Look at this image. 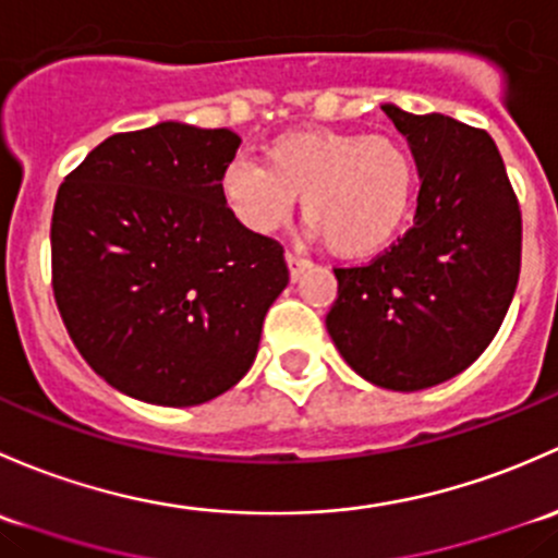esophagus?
Instances as JSON below:
<instances>
[{"label":"esophagus","instance_id":"esophagus-1","mask_svg":"<svg viewBox=\"0 0 558 558\" xmlns=\"http://www.w3.org/2000/svg\"><path fill=\"white\" fill-rule=\"evenodd\" d=\"M287 268H290V279L292 281H298L303 277V271H306L308 266H312V263L306 260V257H301V255H292V252H287Z\"/></svg>","mask_w":558,"mask_h":558}]
</instances>
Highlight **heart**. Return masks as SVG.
<instances>
[{"label": "heart", "mask_w": 558, "mask_h": 558, "mask_svg": "<svg viewBox=\"0 0 558 558\" xmlns=\"http://www.w3.org/2000/svg\"><path fill=\"white\" fill-rule=\"evenodd\" d=\"M220 193L252 233L277 231L301 198L303 220L332 255L371 257L405 231L416 198V160L389 136L295 129L268 142L263 166L231 160Z\"/></svg>", "instance_id": "1"}]
</instances>
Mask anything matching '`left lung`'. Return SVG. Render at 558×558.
Listing matches in <instances>:
<instances>
[{
	"instance_id": "1",
	"label": "left lung",
	"mask_w": 558,
	"mask_h": 558,
	"mask_svg": "<svg viewBox=\"0 0 558 558\" xmlns=\"http://www.w3.org/2000/svg\"><path fill=\"white\" fill-rule=\"evenodd\" d=\"M416 160L413 228L360 268H336L325 325L357 376L416 392L462 373L497 336L521 271V211L486 131L381 105Z\"/></svg>"
}]
</instances>
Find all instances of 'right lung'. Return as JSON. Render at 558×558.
Here are the masks:
<instances>
[{
  "label": "right lung",
  "instance_id": "right-lung-1",
  "mask_svg": "<svg viewBox=\"0 0 558 558\" xmlns=\"http://www.w3.org/2000/svg\"><path fill=\"white\" fill-rule=\"evenodd\" d=\"M241 140L166 123L101 142L59 187L53 295L85 363L129 398L201 405L246 376L290 281L279 241L220 193Z\"/></svg>",
  "mask_w": 558,
  "mask_h": 558
}]
</instances>
